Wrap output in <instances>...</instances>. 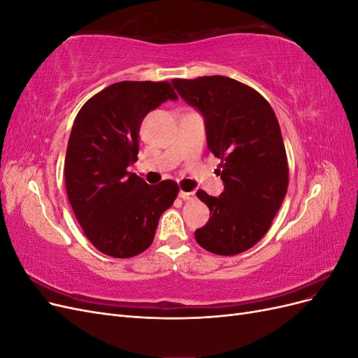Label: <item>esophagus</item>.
Segmentation results:
<instances>
[{
  "mask_svg": "<svg viewBox=\"0 0 358 358\" xmlns=\"http://www.w3.org/2000/svg\"><path fill=\"white\" fill-rule=\"evenodd\" d=\"M179 197L182 199V200H187V201H192V200H196V192L194 191H180L179 192Z\"/></svg>",
  "mask_w": 358,
  "mask_h": 358,
  "instance_id": "obj_1",
  "label": "esophagus"
}]
</instances>
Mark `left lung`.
Masks as SVG:
<instances>
[{"mask_svg":"<svg viewBox=\"0 0 358 358\" xmlns=\"http://www.w3.org/2000/svg\"><path fill=\"white\" fill-rule=\"evenodd\" d=\"M179 95L204 119L224 192L208 204L209 221L196 230L206 251L236 255L252 248L272 225L288 188V162L276 115L263 95L225 76L173 79Z\"/></svg>","mask_w":358,"mask_h":358,"instance_id":"left-lung-1","label":"left lung"}]
</instances>
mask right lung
I'll return each mask as SVG.
<instances>
[{
    "label": "right lung",
    "mask_w": 358,
    "mask_h": 358,
    "mask_svg": "<svg viewBox=\"0 0 358 358\" xmlns=\"http://www.w3.org/2000/svg\"><path fill=\"white\" fill-rule=\"evenodd\" d=\"M167 100H178L169 82H117L74 119L64 167L67 196L85 236L106 255L146 251L179 192L176 182L148 185L128 170L137 161L142 121Z\"/></svg>",
    "instance_id": "1"
}]
</instances>
